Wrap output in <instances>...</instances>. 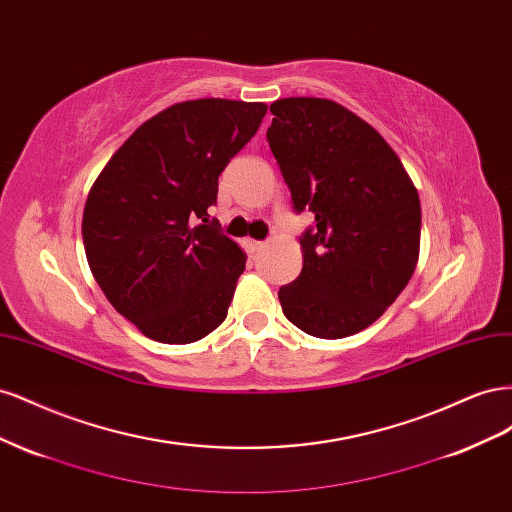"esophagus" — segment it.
<instances>
[{"mask_svg": "<svg viewBox=\"0 0 512 512\" xmlns=\"http://www.w3.org/2000/svg\"><path fill=\"white\" fill-rule=\"evenodd\" d=\"M245 245H247V250H250V252H260L267 243L265 241H256V239H247Z\"/></svg>", "mask_w": 512, "mask_h": 512, "instance_id": "1", "label": "esophagus"}]
</instances>
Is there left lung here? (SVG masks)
Listing matches in <instances>:
<instances>
[{"instance_id":"left-lung-1","label":"left lung","mask_w":512,"mask_h":512,"mask_svg":"<svg viewBox=\"0 0 512 512\" xmlns=\"http://www.w3.org/2000/svg\"><path fill=\"white\" fill-rule=\"evenodd\" d=\"M269 147L297 211L303 269L280 297L284 316L322 339L374 324L410 282L421 250V200L397 153L346 106L327 98L271 104Z\"/></svg>"}]
</instances>
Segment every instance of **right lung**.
<instances>
[{"label":"right lung","instance_id":"1","mask_svg":"<svg viewBox=\"0 0 512 512\" xmlns=\"http://www.w3.org/2000/svg\"><path fill=\"white\" fill-rule=\"evenodd\" d=\"M267 113L188 100L147 119L106 162L83 211L89 269L153 342L192 344L226 320L245 252L209 222L218 177Z\"/></svg>","mask_w":512,"mask_h":512}]
</instances>
